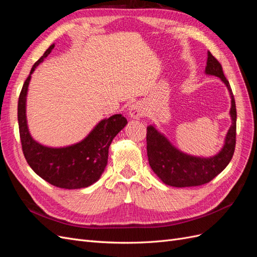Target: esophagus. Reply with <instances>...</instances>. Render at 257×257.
Returning a JSON list of instances; mask_svg holds the SVG:
<instances>
[{
  "label": "esophagus",
  "instance_id": "obj_1",
  "mask_svg": "<svg viewBox=\"0 0 257 257\" xmlns=\"http://www.w3.org/2000/svg\"><path fill=\"white\" fill-rule=\"evenodd\" d=\"M128 114L131 118L133 119H138L141 116H144L146 114V110L144 106L141 103H134L133 105H131L130 109H128Z\"/></svg>",
  "mask_w": 257,
  "mask_h": 257
}]
</instances>
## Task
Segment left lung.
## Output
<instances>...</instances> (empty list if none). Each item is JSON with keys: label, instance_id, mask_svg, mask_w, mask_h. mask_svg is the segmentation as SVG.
Returning <instances> with one entry per match:
<instances>
[{"label": "left lung", "instance_id": "left-lung-1", "mask_svg": "<svg viewBox=\"0 0 257 257\" xmlns=\"http://www.w3.org/2000/svg\"><path fill=\"white\" fill-rule=\"evenodd\" d=\"M207 75L219 77L227 87L231 98L230 118L231 125L225 137L224 146L219 153L210 158L193 157L180 151L155 128L154 125L147 127V154L148 161L161 180L167 185L176 188L197 186L208 183L225 169L234 155L236 146V121L237 111L232 91L226 77L224 76L222 65L210 51H208Z\"/></svg>", "mask_w": 257, "mask_h": 257}]
</instances>
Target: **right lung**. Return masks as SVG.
I'll return each instance as SVG.
<instances>
[{
  "label": "right lung",
  "mask_w": 257,
  "mask_h": 257,
  "mask_svg": "<svg viewBox=\"0 0 257 257\" xmlns=\"http://www.w3.org/2000/svg\"><path fill=\"white\" fill-rule=\"evenodd\" d=\"M45 51L35 62L30 75L23 83L18 100V124L22 151L30 167L45 181L61 189L74 190L87 188L104 173L108 162V149L115 135L126 125L122 114H113L99 121L81 142L60 148H52L37 143L31 136L27 121V94L31 75L53 49Z\"/></svg>",
  "instance_id": "right-lung-1"
}]
</instances>
